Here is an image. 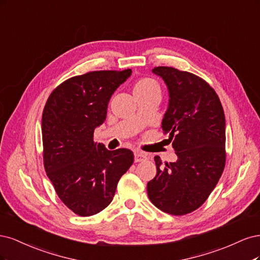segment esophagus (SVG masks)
<instances>
[{
  "mask_svg": "<svg viewBox=\"0 0 260 260\" xmlns=\"http://www.w3.org/2000/svg\"><path fill=\"white\" fill-rule=\"evenodd\" d=\"M134 155H135V162H142V161L147 160V155L142 152L136 151L135 153H134Z\"/></svg>",
  "mask_w": 260,
  "mask_h": 260,
  "instance_id": "1",
  "label": "esophagus"
}]
</instances>
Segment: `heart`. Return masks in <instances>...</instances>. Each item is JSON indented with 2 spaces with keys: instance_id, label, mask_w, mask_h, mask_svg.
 Segmentation results:
<instances>
[{
  "instance_id": "heart-1",
  "label": "heart",
  "mask_w": 260,
  "mask_h": 260,
  "mask_svg": "<svg viewBox=\"0 0 260 260\" xmlns=\"http://www.w3.org/2000/svg\"><path fill=\"white\" fill-rule=\"evenodd\" d=\"M133 90L135 95L149 94L153 93V91L160 93V85H158V83L155 80L151 78H141L135 83Z\"/></svg>"
}]
</instances>
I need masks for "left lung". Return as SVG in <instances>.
<instances>
[{
	"instance_id": "obj_1",
	"label": "left lung",
	"mask_w": 260,
	"mask_h": 260,
	"mask_svg": "<svg viewBox=\"0 0 260 260\" xmlns=\"http://www.w3.org/2000/svg\"><path fill=\"white\" fill-rule=\"evenodd\" d=\"M152 72L169 88L162 128L178 158L163 165L154 156L156 175L147 185L148 197L164 213L186 215L205 202L223 172V109L214 88L198 75L173 67H155Z\"/></svg>"
}]
</instances>
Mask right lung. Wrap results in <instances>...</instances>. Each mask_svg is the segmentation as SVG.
I'll use <instances>...</instances> for the list:
<instances>
[{"mask_svg":"<svg viewBox=\"0 0 260 260\" xmlns=\"http://www.w3.org/2000/svg\"><path fill=\"white\" fill-rule=\"evenodd\" d=\"M132 74L91 71L72 77L49 95L42 114L43 162L62 203L79 216L102 212L134 162L129 149L107 150L93 140L107 115L109 100Z\"/></svg>","mask_w":260,"mask_h":260,"instance_id":"1","label":"right lung"}]
</instances>
